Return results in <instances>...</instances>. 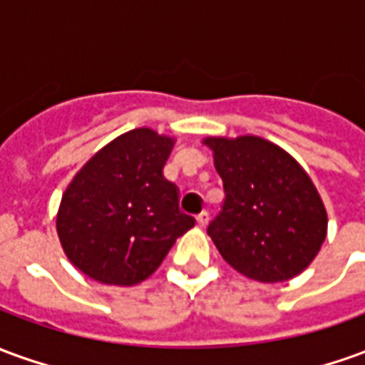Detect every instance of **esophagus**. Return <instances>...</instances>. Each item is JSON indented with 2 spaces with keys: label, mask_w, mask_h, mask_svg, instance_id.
I'll list each match as a JSON object with an SVG mask.
<instances>
[{
  "label": "esophagus",
  "mask_w": 365,
  "mask_h": 365,
  "mask_svg": "<svg viewBox=\"0 0 365 365\" xmlns=\"http://www.w3.org/2000/svg\"><path fill=\"white\" fill-rule=\"evenodd\" d=\"M207 222H209V213H207V211H201V213L197 215V227H201V229H203Z\"/></svg>",
  "instance_id": "obj_1"
}]
</instances>
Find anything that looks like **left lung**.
<instances>
[{
  "label": "left lung",
  "instance_id": "1",
  "mask_svg": "<svg viewBox=\"0 0 365 365\" xmlns=\"http://www.w3.org/2000/svg\"><path fill=\"white\" fill-rule=\"evenodd\" d=\"M203 143L225 187L221 213L207 227L222 258L256 282L301 274L321 250L329 222L305 170L260 136H209Z\"/></svg>",
  "mask_w": 365,
  "mask_h": 365
}]
</instances>
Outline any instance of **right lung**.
<instances>
[{"instance_id":"obj_1","label":"right lung","mask_w":365,"mask_h":365,"mask_svg":"<svg viewBox=\"0 0 365 365\" xmlns=\"http://www.w3.org/2000/svg\"><path fill=\"white\" fill-rule=\"evenodd\" d=\"M174 138L135 128L103 146L68 185L58 217L68 260L96 282L135 285L156 272L195 225L164 178Z\"/></svg>"}]
</instances>
